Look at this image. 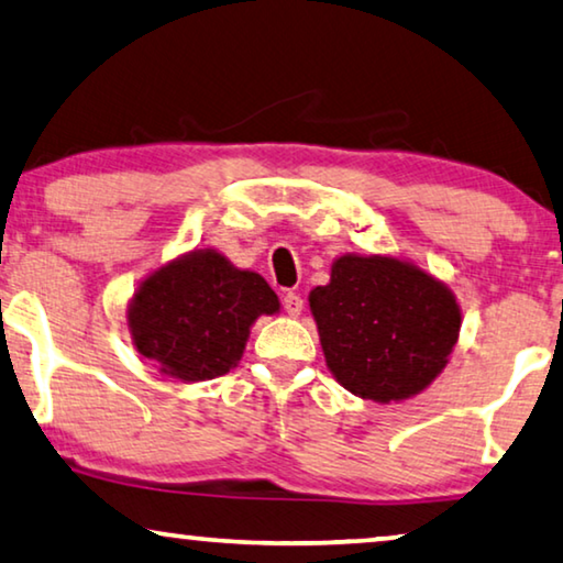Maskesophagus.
Wrapping results in <instances>:
<instances>
[{"label": "esophagus", "mask_w": 563, "mask_h": 563, "mask_svg": "<svg viewBox=\"0 0 563 563\" xmlns=\"http://www.w3.org/2000/svg\"><path fill=\"white\" fill-rule=\"evenodd\" d=\"M283 308H285V313L296 318V316H300V310H303V298H300L298 292H285Z\"/></svg>", "instance_id": "34e87169"}]
</instances>
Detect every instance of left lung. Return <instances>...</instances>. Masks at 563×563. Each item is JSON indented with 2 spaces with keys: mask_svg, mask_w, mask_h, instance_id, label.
Listing matches in <instances>:
<instances>
[{
  "mask_svg": "<svg viewBox=\"0 0 563 563\" xmlns=\"http://www.w3.org/2000/svg\"><path fill=\"white\" fill-rule=\"evenodd\" d=\"M325 366L343 389L379 405L417 397L442 374L463 313L448 285L409 260H333L308 296Z\"/></svg>",
  "mask_w": 563,
  "mask_h": 563,
  "instance_id": "8db88e82",
  "label": "left lung"
}]
</instances>
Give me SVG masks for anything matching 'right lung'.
<instances>
[{
    "label": "right lung",
    "instance_id": "obj_1",
    "mask_svg": "<svg viewBox=\"0 0 563 563\" xmlns=\"http://www.w3.org/2000/svg\"><path fill=\"white\" fill-rule=\"evenodd\" d=\"M280 310L260 273L240 271L217 250H191L148 273L125 318L133 346L164 376L207 382L240 364L260 316Z\"/></svg>",
    "mask_w": 563,
    "mask_h": 563
}]
</instances>
